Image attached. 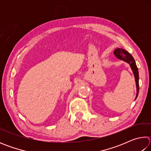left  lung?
<instances>
[{
  "mask_svg": "<svg viewBox=\"0 0 151 151\" xmlns=\"http://www.w3.org/2000/svg\"><path fill=\"white\" fill-rule=\"evenodd\" d=\"M114 55H115V57L119 58L120 60H122L125 61V62L129 63L131 66V69L132 70V73L134 74V78H135V82H136V86H137V95H136V99L138 96V94H139V71H138V68L136 65V63H135V60L132 57V55L130 54V53L128 52V51L125 50L124 49H122V48H116L114 51Z\"/></svg>",
  "mask_w": 151,
  "mask_h": 151,
  "instance_id": "obj_1",
  "label": "left lung"
}]
</instances>
